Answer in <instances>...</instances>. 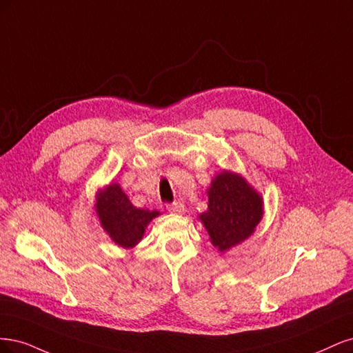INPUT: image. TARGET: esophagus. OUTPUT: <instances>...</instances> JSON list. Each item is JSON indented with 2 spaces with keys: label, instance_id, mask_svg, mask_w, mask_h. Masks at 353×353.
Segmentation results:
<instances>
[{
  "label": "esophagus",
  "instance_id": "esophagus-1",
  "mask_svg": "<svg viewBox=\"0 0 353 353\" xmlns=\"http://www.w3.org/2000/svg\"><path fill=\"white\" fill-rule=\"evenodd\" d=\"M167 210L170 212H174V214H183L185 212V205L180 202H174V203H168Z\"/></svg>",
  "mask_w": 353,
  "mask_h": 353
}]
</instances>
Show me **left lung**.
<instances>
[{"instance_id":"8db88e82","label":"left lung","mask_w":353,"mask_h":353,"mask_svg":"<svg viewBox=\"0 0 353 353\" xmlns=\"http://www.w3.org/2000/svg\"><path fill=\"white\" fill-rule=\"evenodd\" d=\"M263 198L241 176L221 172L208 189V210L199 215L211 243L220 252L243 242L263 219Z\"/></svg>"}]
</instances>
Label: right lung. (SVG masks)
I'll return each mask as SVG.
<instances>
[{
	"mask_svg": "<svg viewBox=\"0 0 353 353\" xmlns=\"http://www.w3.org/2000/svg\"><path fill=\"white\" fill-rule=\"evenodd\" d=\"M95 211L104 229L116 245L130 249L141 242L145 227L160 212L136 208L119 183L98 190Z\"/></svg>",
	"mask_w": 353,
	"mask_h": 353,
	"instance_id": "obj_1",
	"label": "right lung"
}]
</instances>
